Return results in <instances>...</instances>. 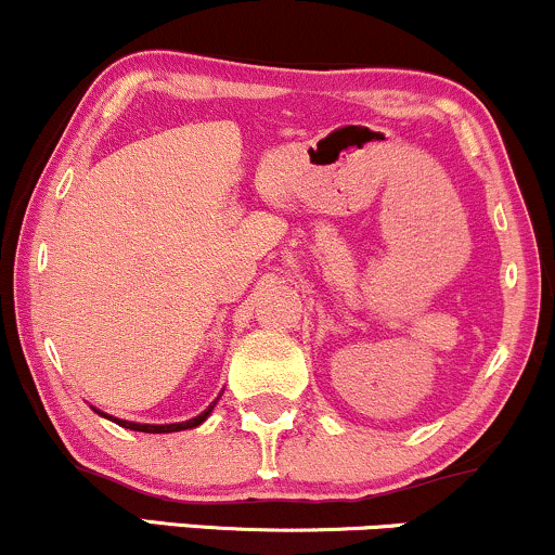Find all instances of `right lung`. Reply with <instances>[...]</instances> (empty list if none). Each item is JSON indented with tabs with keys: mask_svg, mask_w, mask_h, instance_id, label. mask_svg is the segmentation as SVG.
I'll return each mask as SVG.
<instances>
[{
	"mask_svg": "<svg viewBox=\"0 0 555 555\" xmlns=\"http://www.w3.org/2000/svg\"><path fill=\"white\" fill-rule=\"evenodd\" d=\"M217 401H220V396L215 398V401L209 403L207 409H204L202 414L198 416H194V420H185V422H172V425H141V422H128V420H117V416H112V414H104V412H99V409H93V412H96L99 416H104V420H109V422H115V425H120V427H126V429H135V433H180V429H191V427H198L202 425V422H207V416L215 412V406H217Z\"/></svg>",
	"mask_w": 555,
	"mask_h": 555,
	"instance_id": "add662e5",
	"label": "right lung"
}]
</instances>
